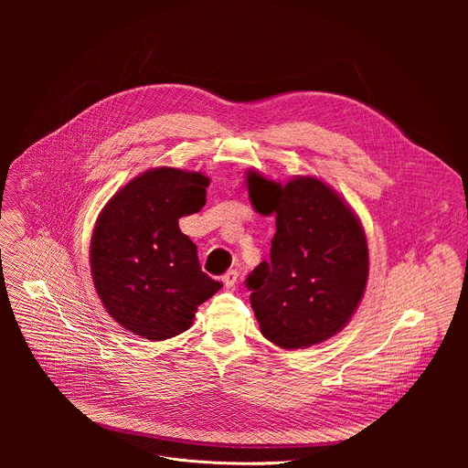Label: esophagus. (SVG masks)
<instances>
[{
    "label": "esophagus",
    "instance_id": "1",
    "mask_svg": "<svg viewBox=\"0 0 468 468\" xmlns=\"http://www.w3.org/2000/svg\"><path fill=\"white\" fill-rule=\"evenodd\" d=\"M237 280H239V272H237V271H228V272L222 276V282H224V285H226L228 289L235 287Z\"/></svg>",
    "mask_w": 468,
    "mask_h": 468
}]
</instances>
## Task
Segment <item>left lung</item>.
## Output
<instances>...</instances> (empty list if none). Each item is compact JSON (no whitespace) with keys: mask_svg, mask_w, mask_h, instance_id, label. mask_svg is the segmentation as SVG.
I'll use <instances>...</instances> for the list:
<instances>
[{"mask_svg":"<svg viewBox=\"0 0 468 468\" xmlns=\"http://www.w3.org/2000/svg\"><path fill=\"white\" fill-rule=\"evenodd\" d=\"M253 207L276 215L271 261L248 274L246 287L261 333L280 348L324 343L356 313L368 278L365 231L343 197L316 177L285 186L248 172Z\"/></svg>","mask_w":468,"mask_h":468,"instance_id":"1","label":"left lung"}]
</instances>
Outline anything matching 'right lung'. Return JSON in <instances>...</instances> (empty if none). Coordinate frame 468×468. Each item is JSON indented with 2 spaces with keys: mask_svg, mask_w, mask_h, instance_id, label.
Instances as JSON below:
<instances>
[{
  "mask_svg": "<svg viewBox=\"0 0 468 468\" xmlns=\"http://www.w3.org/2000/svg\"><path fill=\"white\" fill-rule=\"evenodd\" d=\"M199 172L154 168L122 186L90 240V272L107 313L127 331L165 341L192 325L197 305L220 287L197 261L179 218L206 206Z\"/></svg>",
  "mask_w": 468,
  "mask_h": 468,
  "instance_id": "right-lung-1",
  "label": "right lung"
}]
</instances>
